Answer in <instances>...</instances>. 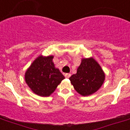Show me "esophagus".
Listing matches in <instances>:
<instances>
[{
    "mask_svg": "<svg viewBox=\"0 0 130 130\" xmlns=\"http://www.w3.org/2000/svg\"><path fill=\"white\" fill-rule=\"evenodd\" d=\"M65 78H69L71 76V74H69V73H67V74H65Z\"/></svg>",
    "mask_w": 130,
    "mask_h": 130,
    "instance_id": "esophagus-1",
    "label": "esophagus"
}]
</instances>
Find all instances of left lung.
Wrapping results in <instances>:
<instances>
[{"label": "left lung", "instance_id": "left-lung-1", "mask_svg": "<svg viewBox=\"0 0 130 130\" xmlns=\"http://www.w3.org/2000/svg\"><path fill=\"white\" fill-rule=\"evenodd\" d=\"M105 75L100 65L93 58H83L77 72L70 78L76 91L83 96L98 91L104 83Z\"/></svg>", "mask_w": 130, "mask_h": 130}]
</instances>
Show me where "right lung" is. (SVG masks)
Here are the masks:
<instances>
[{"mask_svg": "<svg viewBox=\"0 0 130 130\" xmlns=\"http://www.w3.org/2000/svg\"><path fill=\"white\" fill-rule=\"evenodd\" d=\"M53 58V56H39L26 71V83L38 96H50L65 78L59 70L55 68Z\"/></svg>", "mask_w": 130, "mask_h": 130, "instance_id": "1", "label": "right lung"}]
</instances>
